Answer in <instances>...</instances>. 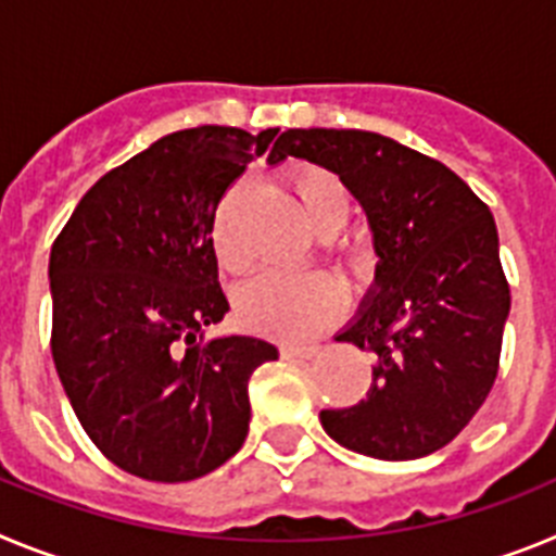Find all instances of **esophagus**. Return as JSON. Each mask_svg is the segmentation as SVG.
<instances>
[{
	"instance_id": "1",
	"label": "esophagus",
	"mask_w": 556,
	"mask_h": 556,
	"mask_svg": "<svg viewBox=\"0 0 556 556\" xmlns=\"http://www.w3.org/2000/svg\"><path fill=\"white\" fill-rule=\"evenodd\" d=\"M320 353V345H281L283 358H312Z\"/></svg>"
}]
</instances>
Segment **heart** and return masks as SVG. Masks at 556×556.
Listing matches in <instances>:
<instances>
[{"mask_svg":"<svg viewBox=\"0 0 556 556\" xmlns=\"http://www.w3.org/2000/svg\"><path fill=\"white\" fill-rule=\"evenodd\" d=\"M283 184L298 200L308 228L320 236L337 233L351 217V194L345 184L331 169L317 164H298L283 175ZM242 186L228 191L214 217V253L225 273L242 275L250 269V255L244 253L230 230V205ZM342 262L351 269L367 264V250L362 244H348ZM345 306V287L328 273H267L250 281L236 294V314L244 328L278 339H306L333 323Z\"/></svg>","mask_w":556,"mask_h":556,"instance_id":"heart-1","label":"heart"}]
</instances>
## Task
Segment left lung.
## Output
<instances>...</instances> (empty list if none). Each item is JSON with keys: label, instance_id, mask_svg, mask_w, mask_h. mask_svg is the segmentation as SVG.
Returning <instances> with one entry per match:
<instances>
[{"label": "left lung", "instance_id": "8db88e82", "mask_svg": "<svg viewBox=\"0 0 556 556\" xmlns=\"http://www.w3.org/2000/svg\"><path fill=\"white\" fill-rule=\"evenodd\" d=\"M287 155L337 172L381 258L376 289L337 337L372 353L370 390L356 406L323 409V429L372 459L434 454L498 376L509 283L493 214L448 166L378 132L292 127L269 164Z\"/></svg>", "mask_w": 556, "mask_h": 556}]
</instances>
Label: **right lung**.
Here are the masks:
<instances>
[{
  "label": "right lung",
  "mask_w": 556,
  "mask_h": 556,
  "mask_svg": "<svg viewBox=\"0 0 556 556\" xmlns=\"http://www.w3.org/2000/svg\"><path fill=\"white\" fill-rule=\"evenodd\" d=\"M278 127L203 125L102 175L49 255L52 358L91 443L147 481H191L242 448L267 339L219 337L214 217Z\"/></svg>",
  "instance_id": "obj_1"
}]
</instances>
